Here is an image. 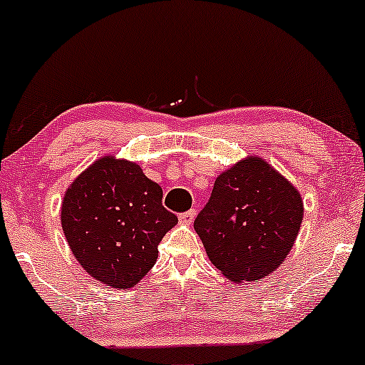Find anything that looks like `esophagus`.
I'll return each mask as SVG.
<instances>
[{"mask_svg":"<svg viewBox=\"0 0 365 365\" xmlns=\"http://www.w3.org/2000/svg\"><path fill=\"white\" fill-rule=\"evenodd\" d=\"M194 217H196V211L189 210V211L181 212V215H179V221H181V223H184V225H191L194 221Z\"/></svg>","mask_w":365,"mask_h":365,"instance_id":"esophagus-1","label":"esophagus"}]
</instances>
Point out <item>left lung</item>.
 Listing matches in <instances>:
<instances>
[{"label":"left lung","mask_w":365,"mask_h":365,"mask_svg":"<svg viewBox=\"0 0 365 365\" xmlns=\"http://www.w3.org/2000/svg\"><path fill=\"white\" fill-rule=\"evenodd\" d=\"M304 220L300 192L262 158L220 174L194 230L231 282L262 280L290 253Z\"/></svg>","instance_id":"obj_1"}]
</instances>
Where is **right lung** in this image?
Wrapping results in <instances>:
<instances>
[{"instance_id": "1", "label": "right lung", "mask_w": 365, "mask_h": 365, "mask_svg": "<svg viewBox=\"0 0 365 365\" xmlns=\"http://www.w3.org/2000/svg\"><path fill=\"white\" fill-rule=\"evenodd\" d=\"M178 223L163 187L140 165L103 155L70 184L61 228L85 272L107 287L137 285L158 259V245Z\"/></svg>"}]
</instances>
